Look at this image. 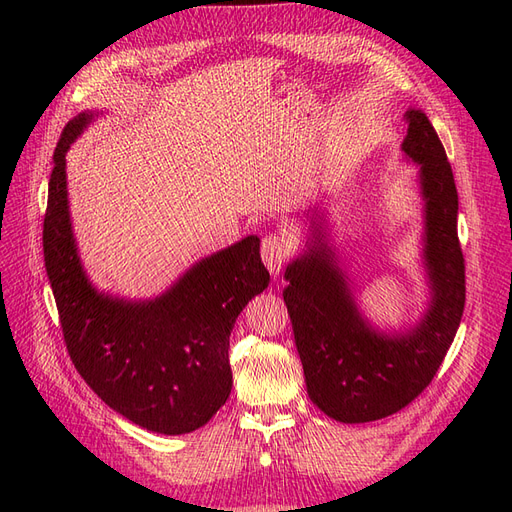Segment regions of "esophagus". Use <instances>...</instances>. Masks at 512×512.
Returning a JSON list of instances; mask_svg holds the SVG:
<instances>
[{
	"instance_id": "obj_1",
	"label": "esophagus",
	"mask_w": 512,
	"mask_h": 512,
	"mask_svg": "<svg viewBox=\"0 0 512 512\" xmlns=\"http://www.w3.org/2000/svg\"><path fill=\"white\" fill-rule=\"evenodd\" d=\"M260 254H262V260H265L267 269L273 275H277L288 262V258L292 256V241L271 232V235L262 239V252Z\"/></svg>"
}]
</instances>
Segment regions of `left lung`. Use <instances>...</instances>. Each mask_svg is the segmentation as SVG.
I'll use <instances>...</instances> for the list:
<instances>
[{"instance_id":"1","label":"left lung","mask_w":512,"mask_h":512,"mask_svg":"<svg viewBox=\"0 0 512 512\" xmlns=\"http://www.w3.org/2000/svg\"><path fill=\"white\" fill-rule=\"evenodd\" d=\"M401 149L421 164L425 265L431 305L412 331L380 335L361 318L335 252L312 218V245L286 269L284 301L307 395L339 423H369L406 408L436 376L466 305V260L457 237L459 198L440 138L421 111L406 113Z\"/></svg>"}]
</instances>
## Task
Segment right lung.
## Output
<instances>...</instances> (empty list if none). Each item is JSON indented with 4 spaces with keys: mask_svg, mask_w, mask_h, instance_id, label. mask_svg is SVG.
<instances>
[{
    "mask_svg": "<svg viewBox=\"0 0 512 512\" xmlns=\"http://www.w3.org/2000/svg\"><path fill=\"white\" fill-rule=\"evenodd\" d=\"M89 119L74 117L61 132L44 213V267L61 333L76 371L106 406L149 431L190 433L230 395V331L269 286L260 239L245 237L196 262L153 301L98 292L76 254L66 190V151Z\"/></svg>",
    "mask_w": 512,
    "mask_h": 512,
    "instance_id": "add662e5",
    "label": "right lung"
}]
</instances>
